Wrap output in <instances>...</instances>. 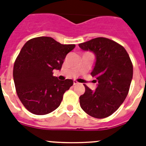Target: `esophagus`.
Masks as SVG:
<instances>
[{"label":"esophagus","instance_id":"1","mask_svg":"<svg viewBox=\"0 0 146 146\" xmlns=\"http://www.w3.org/2000/svg\"><path fill=\"white\" fill-rule=\"evenodd\" d=\"M79 84V82H78L77 81L73 80V85H76V84Z\"/></svg>","mask_w":146,"mask_h":146}]
</instances>
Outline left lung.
I'll return each mask as SVG.
<instances>
[{"label": "left lung", "mask_w": 146, "mask_h": 146, "mask_svg": "<svg viewBox=\"0 0 146 146\" xmlns=\"http://www.w3.org/2000/svg\"><path fill=\"white\" fill-rule=\"evenodd\" d=\"M79 46L95 55L91 75L97 83L94 90L84 84L85 92L79 97L81 108L94 118L109 117L128 95L133 77L131 61L123 46L106 38H96Z\"/></svg>", "instance_id": "obj_1"}]
</instances>
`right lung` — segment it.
I'll return each mask as SVG.
<instances>
[{
  "instance_id": "obj_1",
  "label": "right lung",
  "mask_w": 146,
  "mask_h": 146,
  "mask_svg": "<svg viewBox=\"0 0 146 146\" xmlns=\"http://www.w3.org/2000/svg\"><path fill=\"white\" fill-rule=\"evenodd\" d=\"M75 46L41 36L30 39L22 47L14 64L13 79L18 98L29 112L44 115L59 106L73 82L58 80L52 71L62 69L66 56Z\"/></svg>"
}]
</instances>
